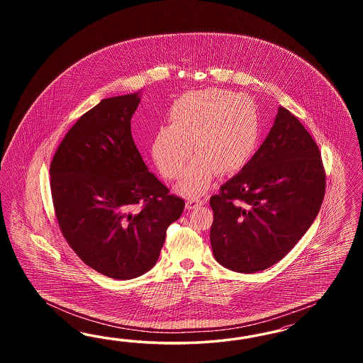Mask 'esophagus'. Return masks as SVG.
<instances>
[{
	"label": "esophagus",
	"instance_id": "1",
	"mask_svg": "<svg viewBox=\"0 0 363 363\" xmlns=\"http://www.w3.org/2000/svg\"><path fill=\"white\" fill-rule=\"evenodd\" d=\"M206 199H201V198H189L186 202L187 209H194L198 205H205Z\"/></svg>",
	"mask_w": 363,
	"mask_h": 363
}]
</instances>
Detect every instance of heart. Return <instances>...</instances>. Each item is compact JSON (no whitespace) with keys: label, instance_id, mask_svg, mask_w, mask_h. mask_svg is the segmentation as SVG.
Instances as JSON below:
<instances>
[{"label":"heart","instance_id":"1","mask_svg":"<svg viewBox=\"0 0 363 363\" xmlns=\"http://www.w3.org/2000/svg\"><path fill=\"white\" fill-rule=\"evenodd\" d=\"M170 126L161 128L153 143L155 162L164 176L182 174L191 147L197 155L187 167L179 190L199 196L209 189L214 173L240 170L259 140V116L252 99L226 90L191 91L169 110Z\"/></svg>","mask_w":363,"mask_h":363}]
</instances>
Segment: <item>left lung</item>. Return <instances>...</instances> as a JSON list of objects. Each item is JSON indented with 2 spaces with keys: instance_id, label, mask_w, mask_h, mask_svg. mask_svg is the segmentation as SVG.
Wrapping results in <instances>:
<instances>
[{
  "instance_id": "left-lung-1",
  "label": "left lung",
  "mask_w": 363,
  "mask_h": 363,
  "mask_svg": "<svg viewBox=\"0 0 363 363\" xmlns=\"http://www.w3.org/2000/svg\"><path fill=\"white\" fill-rule=\"evenodd\" d=\"M325 189L317 143L281 106L252 160L210 198L214 258L246 274L277 264L315 220Z\"/></svg>"
}]
</instances>
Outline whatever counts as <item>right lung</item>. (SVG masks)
<instances>
[{"mask_svg":"<svg viewBox=\"0 0 363 363\" xmlns=\"http://www.w3.org/2000/svg\"><path fill=\"white\" fill-rule=\"evenodd\" d=\"M140 99L138 93L102 99L66 133L50 164L64 238L81 261L114 279L149 272L167 228L185 209V201L147 172L133 141Z\"/></svg>","mask_w":363,"mask_h":363,"instance_id":"add662e5","label":"right lung"}]
</instances>
